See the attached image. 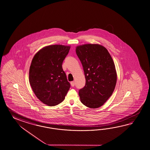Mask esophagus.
I'll return each instance as SVG.
<instances>
[{
    "instance_id": "34e87169",
    "label": "esophagus",
    "mask_w": 150,
    "mask_h": 150,
    "mask_svg": "<svg viewBox=\"0 0 150 150\" xmlns=\"http://www.w3.org/2000/svg\"><path fill=\"white\" fill-rule=\"evenodd\" d=\"M70 84H71V86H75V82H74V81L71 82H70Z\"/></svg>"
}]
</instances>
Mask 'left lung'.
Returning <instances> with one entry per match:
<instances>
[{
  "label": "left lung",
  "instance_id": "8db88e82",
  "mask_svg": "<svg viewBox=\"0 0 150 150\" xmlns=\"http://www.w3.org/2000/svg\"><path fill=\"white\" fill-rule=\"evenodd\" d=\"M76 52L86 77V85L79 92L81 101L89 108L100 107L112 95L116 86L113 59L107 49L98 44L77 46Z\"/></svg>",
  "mask_w": 150,
  "mask_h": 150
}]
</instances>
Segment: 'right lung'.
<instances>
[{"label":"right lung","mask_w":150,"mask_h":150,"mask_svg":"<svg viewBox=\"0 0 150 150\" xmlns=\"http://www.w3.org/2000/svg\"><path fill=\"white\" fill-rule=\"evenodd\" d=\"M70 46H46L35 55L29 69V82L34 93L44 104L54 106L61 103L70 88L62 67Z\"/></svg>","instance_id":"right-lung-1"}]
</instances>
